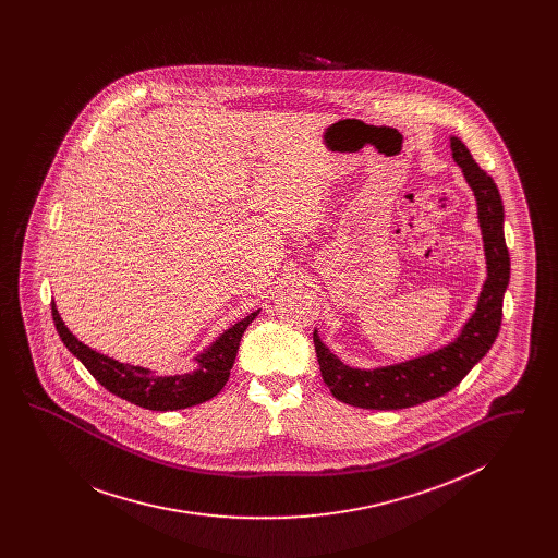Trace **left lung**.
Here are the masks:
<instances>
[{
    "label": "left lung",
    "instance_id": "left-lung-1",
    "mask_svg": "<svg viewBox=\"0 0 558 558\" xmlns=\"http://www.w3.org/2000/svg\"><path fill=\"white\" fill-rule=\"evenodd\" d=\"M451 159L477 201L478 228L485 251L487 278L477 307L458 337L430 353L378 368H353L322 343L314 330L319 372L339 401L366 410H401L441 398L451 391L492 349L502 324V301L510 280V257L505 240V207L498 186L471 157L460 137H450Z\"/></svg>",
    "mask_w": 558,
    "mask_h": 558
}]
</instances>
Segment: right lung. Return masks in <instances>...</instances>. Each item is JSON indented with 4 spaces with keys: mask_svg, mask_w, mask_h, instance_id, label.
<instances>
[{
    "mask_svg": "<svg viewBox=\"0 0 558 558\" xmlns=\"http://www.w3.org/2000/svg\"><path fill=\"white\" fill-rule=\"evenodd\" d=\"M257 316H259V310L232 324L228 330H223L211 345L203 349V353L194 357L196 371L162 376L142 366L123 364L81 343L80 339L66 328L52 301L53 324L62 343L89 371V374L117 398L132 401L146 410H157V412L184 410L215 398L230 378V371L239 353L240 339L246 326Z\"/></svg>",
    "mask_w": 558,
    "mask_h": 558,
    "instance_id": "obj_1",
    "label": "right lung"
}]
</instances>
